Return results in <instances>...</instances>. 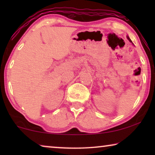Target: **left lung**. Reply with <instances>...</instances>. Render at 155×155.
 <instances>
[{"mask_svg": "<svg viewBox=\"0 0 155 155\" xmlns=\"http://www.w3.org/2000/svg\"><path fill=\"white\" fill-rule=\"evenodd\" d=\"M126 37H127V39H128V40H129V41H130V43H132L133 44V42H132V41H131V40H130V38H129V37H128V36H126Z\"/></svg>", "mask_w": 155, "mask_h": 155, "instance_id": "1", "label": "left lung"}]
</instances>
